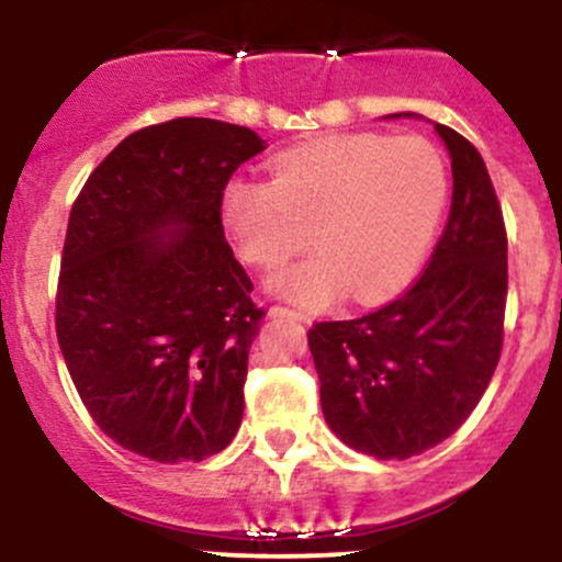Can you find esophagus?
Listing matches in <instances>:
<instances>
[{"label": "esophagus", "instance_id": "34e87169", "mask_svg": "<svg viewBox=\"0 0 562 562\" xmlns=\"http://www.w3.org/2000/svg\"><path fill=\"white\" fill-rule=\"evenodd\" d=\"M269 315L277 317V321H282V317H285V321H296V323L307 321V315L296 313V310H288V307H271Z\"/></svg>", "mask_w": 562, "mask_h": 562}]
</instances>
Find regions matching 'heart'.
I'll list each match as a JSON object with an SVG mask.
<instances>
[{
  "instance_id": "1",
  "label": "heart",
  "mask_w": 562,
  "mask_h": 562,
  "mask_svg": "<svg viewBox=\"0 0 562 562\" xmlns=\"http://www.w3.org/2000/svg\"><path fill=\"white\" fill-rule=\"evenodd\" d=\"M271 181L231 179L220 220L247 263L277 269L282 299L323 307L345 291L378 302L400 291L427 255L449 195L440 151L424 138L342 133L293 146L271 160Z\"/></svg>"
}]
</instances>
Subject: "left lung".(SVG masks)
<instances>
[{
    "label": "left lung",
    "mask_w": 562,
    "mask_h": 562,
    "mask_svg": "<svg viewBox=\"0 0 562 562\" xmlns=\"http://www.w3.org/2000/svg\"><path fill=\"white\" fill-rule=\"evenodd\" d=\"M416 113H391V119ZM454 173L451 214L405 296L310 328L323 418L350 449L407 459L443 443L495 375L508 293L501 203L479 149L435 122Z\"/></svg>",
    "instance_id": "left-lung-1"
}]
</instances>
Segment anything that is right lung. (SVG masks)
Returning <instances> with one entry per match:
<instances>
[{
    "instance_id": "obj_1",
    "label": "right lung",
    "mask_w": 562,
    "mask_h": 562,
    "mask_svg": "<svg viewBox=\"0 0 562 562\" xmlns=\"http://www.w3.org/2000/svg\"><path fill=\"white\" fill-rule=\"evenodd\" d=\"M263 149L258 133L217 119L151 124L72 203L56 337L81 402L122 449L201 462L239 432L266 313L225 241L220 195Z\"/></svg>"
}]
</instances>
